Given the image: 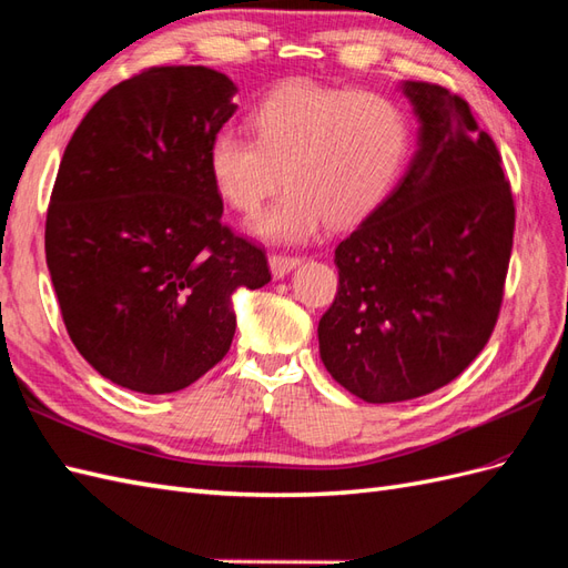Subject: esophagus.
<instances>
[{
	"label": "esophagus",
	"mask_w": 568,
	"mask_h": 568,
	"mask_svg": "<svg viewBox=\"0 0 568 568\" xmlns=\"http://www.w3.org/2000/svg\"><path fill=\"white\" fill-rule=\"evenodd\" d=\"M302 264L300 256H283V254H271L268 256V266H271V273L273 278H285V275L297 268Z\"/></svg>",
	"instance_id": "1"
}]
</instances>
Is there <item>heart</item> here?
Wrapping results in <instances>:
<instances>
[{
	"instance_id": "obj_1",
	"label": "heart",
	"mask_w": 568,
	"mask_h": 568,
	"mask_svg": "<svg viewBox=\"0 0 568 568\" xmlns=\"http://www.w3.org/2000/svg\"><path fill=\"white\" fill-rule=\"evenodd\" d=\"M256 139L221 129L209 145L211 180L227 206L256 213L258 237L304 242L326 221L355 225L379 206L398 180L410 149L403 110L379 93L293 83L261 103Z\"/></svg>"
}]
</instances>
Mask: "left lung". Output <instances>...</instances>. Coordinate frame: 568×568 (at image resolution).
Wrapping results in <instances>:
<instances>
[{
  "mask_svg": "<svg viewBox=\"0 0 568 568\" xmlns=\"http://www.w3.org/2000/svg\"><path fill=\"white\" fill-rule=\"evenodd\" d=\"M417 129L408 170L336 246L338 295L318 355L367 403H400L454 382L497 324L516 209L497 145L463 98L403 81Z\"/></svg>",
  "mask_w": 568,
  "mask_h": 568,
  "instance_id": "obj_1",
  "label": "left lung"
}]
</instances>
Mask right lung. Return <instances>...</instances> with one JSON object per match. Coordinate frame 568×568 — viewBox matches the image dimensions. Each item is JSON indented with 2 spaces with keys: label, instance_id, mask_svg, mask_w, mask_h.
Instances as JSON below:
<instances>
[{
  "label": "right lung",
  "instance_id": "obj_1",
  "mask_svg": "<svg viewBox=\"0 0 568 568\" xmlns=\"http://www.w3.org/2000/svg\"><path fill=\"white\" fill-rule=\"evenodd\" d=\"M237 85L209 67H153L77 126L52 189L45 256L71 343L136 394H174L225 357L232 295L271 281L261 246L221 223L209 145Z\"/></svg>",
  "mask_w": 568,
  "mask_h": 568
}]
</instances>
